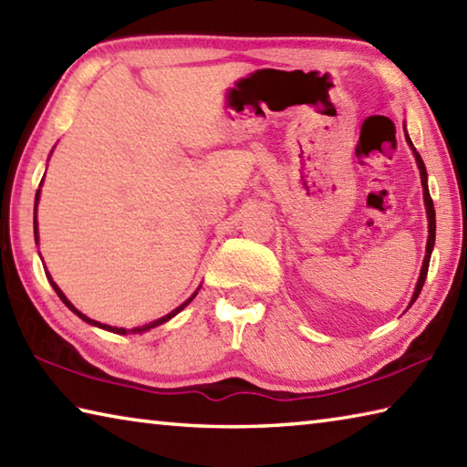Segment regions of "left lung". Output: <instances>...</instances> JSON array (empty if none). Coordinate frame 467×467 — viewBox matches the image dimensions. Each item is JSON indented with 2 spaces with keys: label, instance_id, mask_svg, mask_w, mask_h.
I'll return each instance as SVG.
<instances>
[{
  "label": "left lung",
  "instance_id": "1",
  "mask_svg": "<svg viewBox=\"0 0 467 467\" xmlns=\"http://www.w3.org/2000/svg\"><path fill=\"white\" fill-rule=\"evenodd\" d=\"M404 138H407V144L410 146L412 154H415V161L419 166V172H420V184H423V201H425V209H427V222H429V237H427V248H425V260H423V266H420V275L417 280V286H415V293H412V298L407 309H410V305L417 301V296L420 295V288L425 285V278H427V270H429V260H431V252H433V245H435V207H433V201H431L429 195V184H427V169H425V162L420 154L417 152V148L412 146L410 138L407 134V128H404Z\"/></svg>",
  "mask_w": 467,
  "mask_h": 467
}]
</instances>
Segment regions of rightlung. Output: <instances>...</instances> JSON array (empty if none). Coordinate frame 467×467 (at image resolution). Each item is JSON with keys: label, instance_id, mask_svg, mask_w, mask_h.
Here are the masks:
<instances>
[{"label": "right lung", "instance_id": "1", "mask_svg": "<svg viewBox=\"0 0 467 467\" xmlns=\"http://www.w3.org/2000/svg\"><path fill=\"white\" fill-rule=\"evenodd\" d=\"M40 187H42V182H40ZM38 201H40V189L36 191V199H34V240H36V244H38V222H36V209H38ZM47 276H48V283L52 285V288H55V293L60 296V301H63L67 306H68V309L70 311H73L77 317H78V319H83L85 323H89V325H93V327H99V329H105V331H111V333H119V336H128V333H144V331H150V329H154V327H158V325H162V323H166V321H171L172 319V317L174 315H179L182 309H184V306H187L191 301H192V298H195L197 296V293H199V288L195 290V293H192L189 298H187V301H184L182 305H179L177 306V309H174V311H171L169 315H164V317H161V319H156V321H150V323H146V325H142V327H134V329H124V327H111V325H105V323H99V321H93V319H89V317H87V315H83L81 311H78L77 309V306L73 305V303H70L68 301V298L65 296V293H63V290H60L58 288V285L55 283V280H52L50 278V275H48V272H47Z\"/></svg>", "mask_w": 467, "mask_h": 467}]
</instances>
